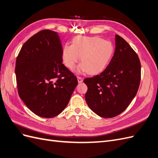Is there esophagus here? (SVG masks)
Here are the masks:
<instances>
[{"mask_svg":"<svg viewBox=\"0 0 158 158\" xmlns=\"http://www.w3.org/2000/svg\"><path fill=\"white\" fill-rule=\"evenodd\" d=\"M77 78H78V82L79 83H81V82H83V78L80 77V76H77Z\"/></svg>","mask_w":158,"mask_h":158,"instance_id":"esophagus-1","label":"esophagus"}]
</instances>
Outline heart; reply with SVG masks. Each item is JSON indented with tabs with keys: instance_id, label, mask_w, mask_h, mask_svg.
I'll return each mask as SVG.
<instances>
[{
	"instance_id": "1",
	"label": "heart",
	"mask_w": 158,
	"mask_h": 158,
	"mask_svg": "<svg viewBox=\"0 0 158 158\" xmlns=\"http://www.w3.org/2000/svg\"><path fill=\"white\" fill-rule=\"evenodd\" d=\"M113 45L109 41L98 36H80L74 38L73 45L66 44L62 52L65 65L73 69L82 56V64L78 73L86 72L91 74L102 73L107 66L113 54Z\"/></svg>"
}]
</instances>
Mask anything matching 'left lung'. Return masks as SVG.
I'll use <instances>...</instances> for the list:
<instances>
[{
  "label": "left lung",
  "mask_w": 158,
  "mask_h": 158,
  "mask_svg": "<svg viewBox=\"0 0 158 158\" xmlns=\"http://www.w3.org/2000/svg\"><path fill=\"white\" fill-rule=\"evenodd\" d=\"M115 45L113 56L105 70L84 80L88 86L85 102L103 118L116 117L125 111L136 95L141 79L136 52L118 35H115Z\"/></svg>",
  "instance_id": "left-lung-1"
}]
</instances>
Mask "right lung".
<instances>
[{
	"instance_id": "right-lung-1",
	"label": "right lung",
	"mask_w": 158,
	"mask_h": 158,
	"mask_svg": "<svg viewBox=\"0 0 158 158\" xmlns=\"http://www.w3.org/2000/svg\"><path fill=\"white\" fill-rule=\"evenodd\" d=\"M58 33L44 30L31 37L19 52L15 73L19 96L37 115L52 118L67 106L78 80L62 63Z\"/></svg>"
}]
</instances>
